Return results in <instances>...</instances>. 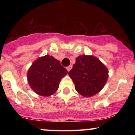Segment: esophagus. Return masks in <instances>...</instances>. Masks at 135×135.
Masks as SVG:
<instances>
[{
    "mask_svg": "<svg viewBox=\"0 0 135 135\" xmlns=\"http://www.w3.org/2000/svg\"><path fill=\"white\" fill-rule=\"evenodd\" d=\"M72 65H70V66H67V67H66V70H67L69 72V71L71 69H72Z\"/></svg>",
    "mask_w": 135,
    "mask_h": 135,
    "instance_id": "34e87169",
    "label": "esophagus"
}]
</instances>
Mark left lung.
Listing matches in <instances>:
<instances>
[{
  "label": "left lung",
  "instance_id": "8db88e82",
  "mask_svg": "<svg viewBox=\"0 0 135 135\" xmlns=\"http://www.w3.org/2000/svg\"><path fill=\"white\" fill-rule=\"evenodd\" d=\"M69 75L75 84L77 93L88 98L98 93L103 89L107 81L108 71L97 57L83 55L76 58Z\"/></svg>",
  "mask_w": 135,
  "mask_h": 135
}]
</instances>
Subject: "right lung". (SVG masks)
<instances>
[{
    "label": "right lung",
    "instance_id": "right-lung-1",
    "mask_svg": "<svg viewBox=\"0 0 135 135\" xmlns=\"http://www.w3.org/2000/svg\"><path fill=\"white\" fill-rule=\"evenodd\" d=\"M68 71L53 56L46 55L35 60L27 72L29 86L35 93L49 97L58 90Z\"/></svg>",
    "mask_w": 135,
    "mask_h": 135
}]
</instances>
